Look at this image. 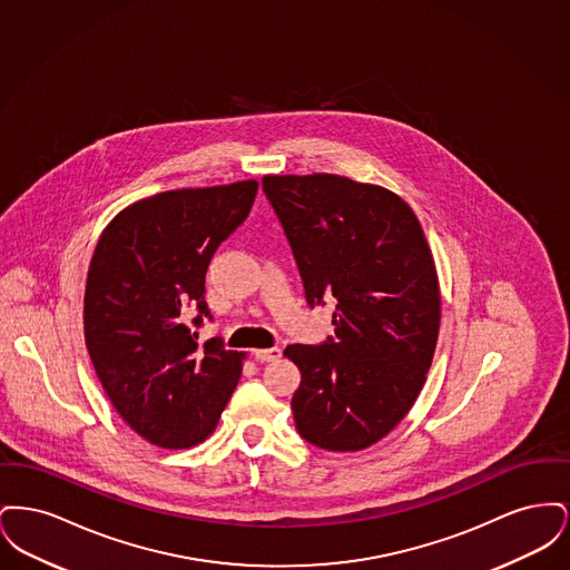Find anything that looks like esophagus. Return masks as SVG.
<instances>
[{
	"mask_svg": "<svg viewBox=\"0 0 570 570\" xmlns=\"http://www.w3.org/2000/svg\"><path fill=\"white\" fill-rule=\"evenodd\" d=\"M252 356L261 363H269V361H277L282 356V351L279 348H256V351H252Z\"/></svg>",
	"mask_w": 570,
	"mask_h": 570,
	"instance_id": "obj_1",
	"label": "esophagus"
}]
</instances>
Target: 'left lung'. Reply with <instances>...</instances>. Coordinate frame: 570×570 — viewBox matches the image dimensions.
<instances>
[{
	"mask_svg": "<svg viewBox=\"0 0 570 570\" xmlns=\"http://www.w3.org/2000/svg\"><path fill=\"white\" fill-rule=\"evenodd\" d=\"M309 305L335 298V337L284 351L298 370V434L354 453L414 406L440 331V282L419 217L376 184L342 175H265Z\"/></svg>",
	"mask_w": 570,
	"mask_h": 570,
	"instance_id": "obj_1",
	"label": "left lung"
}]
</instances>
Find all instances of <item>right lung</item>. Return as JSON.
<instances>
[{
	"label": "right lung",
	"instance_id": "obj_1",
	"mask_svg": "<svg viewBox=\"0 0 570 570\" xmlns=\"http://www.w3.org/2000/svg\"><path fill=\"white\" fill-rule=\"evenodd\" d=\"M256 179L181 188L136 200L112 217L85 286V344L119 416L147 442L190 449L214 434L242 379L245 353L219 340L198 348L184 314L209 316L205 273L244 222Z\"/></svg>",
	"mask_w": 570,
	"mask_h": 570
}]
</instances>
